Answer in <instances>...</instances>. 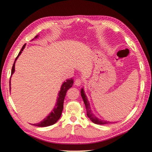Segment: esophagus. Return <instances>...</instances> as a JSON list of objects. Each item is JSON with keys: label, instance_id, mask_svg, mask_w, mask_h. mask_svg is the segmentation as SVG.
<instances>
[{"label": "esophagus", "instance_id": "esophagus-1", "mask_svg": "<svg viewBox=\"0 0 152 152\" xmlns=\"http://www.w3.org/2000/svg\"><path fill=\"white\" fill-rule=\"evenodd\" d=\"M82 83H83V80L81 78H77L74 81V84L76 86H80Z\"/></svg>", "mask_w": 152, "mask_h": 152}]
</instances>
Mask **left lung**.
I'll use <instances>...</instances> for the list:
<instances>
[{
    "instance_id": "left-lung-1",
    "label": "left lung",
    "mask_w": 152,
    "mask_h": 152,
    "mask_svg": "<svg viewBox=\"0 0 152 152\" xmlns=\"http://www.w3.org/2000/svg\"><path fill=\"white\" fill-rule=\"evenodd\" d=\"M81 95L82 97V99H83L85 105H86V111H87V115L88 118L91 119V121L92 122H94L95 124H98V125H104V124H111V122L110 121H104V120H101V119H99L95 117L93 113L91 112V108H90V104L88 102V100L87 99V97L86 94H85L83 89H81Z\"/></svg>"
}]
</instances>
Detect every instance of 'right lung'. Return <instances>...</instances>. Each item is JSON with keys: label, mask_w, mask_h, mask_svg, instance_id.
Returning <instances> with one entry per match:
<instances>
[{"label": "right lung", "mask_w": 152, "mask_h": 152, "mask_svg": "<svg viewBox=\"0 0 152 152\" xmlns=\"http://www.w3.org/2000/svg\"><path fill=\"white\" fill-rule=\"evenodd\" d=\"M37 37H38V35H37L34 38H37ZM25 44L23 45L22 49H21L19 53H18V56L15 58V61L14 63H13V65L12 67L11 75L15 72V65L16 61H17L18 56L21 54V53H22L23 49H25ZM10 77H11V76H10ZM73 80L72 79H68V80H66V82L63 83L62 86L61 87L60 91L58 93V97H57V103H56V105L55 106L54 109H53V110L52 111V112L50 113L46 118H45L43 120L41 121V122H39L38 124H34V126H38V127H47V126H52V125L55 124L56 122L59 119V118H61V113H62V111H63V103H64V99H65V97L66 95V93L68 89H70L71 87L73 86ZM9 86L10 87V81H9Z\"/></svg>", "instance_id": "1"}]
</instances>
